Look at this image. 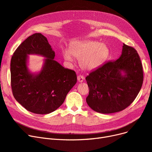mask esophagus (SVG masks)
I'll use <instances>...</instances> for the list:
<instances>
[{"label":"esophagus","instance_id":"esophagus-1","mask_svg":"<svg viewBox=\"0 0 152 152\" xmlns=\"http://www.w3.org/2000/svg\"><path fill=\"white\" fill-rule=\"evenodd\" d=\"M83 79H84V77H83V75H78L77 77V80L78 82H82L83 81Z\"/></svg>","mask_w":152,"mask_h":152}]
</instances>
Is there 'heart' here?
<instances>
[{
	"mask_svg": "<svg viewBox=\"0 0 152 152\" xmlns=\"http://www.w3.org/2000/svg\"><path fill=\"white\" fill-rule=\"evenodd\" d=\"M65 61L72 63L75 58H79V64L82 69L92 71L105 64L110 56L108 46L96 41H86L78 43L70 51L65 50L63 53Z\"/></svg>",
	"mask_w": 152,
	"mask_h": 152,
	"instance_id": "obj_1",
	"label": "heart"
}]
</instances>
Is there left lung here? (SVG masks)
<instances>
[{
  "label": "left lung",
  "instance_id": "left-lung-1",
  "mask_svg": "<svg viewBox=\"0 0 152 152\" xmlns=\"http://www.w3.org/2000/svg\"><path fill=\"white\" fill-rule=\"evenodd\" d=\"M86 79L90 89L86 102L92 110L102 114L123 111L134 101L143 84V68L137 50L123 44L118 60L91 72Z\"/></svg>",
  "mask_w": 152,
  "mask_h": 152
}]
</instances>
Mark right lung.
Instances as JSON below:
<instances>
[{"mask_svg": "<svg viewBox=\"0 0 152 152\" xmlns=\"http://www.w3.org/2000/svg\"><path fill=\"white\" fill-rule=\"evenodd\" d=\"M29 54L45 58L39 72L33 73L28 69ZM55 56L45 36L35 33L25 39L12 56L10 79L13 96L31 113L46 114L55 111L77 83L75 72L54 60Z\"/></svg>", "mask_w": 152, "mask_h": 152, "instance_id": "add662e5", "label": "right lung"}]
</instances>
